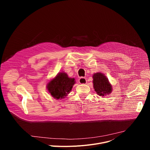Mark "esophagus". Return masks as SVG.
<instances>
[{"label":"esophagus","mask_w":150,"mask_h":150,"mask_svg":"<svg viewBox=\"0 0 150 150\" xmlns=\"http://www.w3.org/2000/svg\"><path fill=\"white\" fill-rule=\"evenodd\" d=\"M78 81H79V83L85 84V83H87V79H86V78H85L81 77V78L79 79Z\"/></svg>","instance_id":"obj_1"}]
</instances>
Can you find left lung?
<instances>
[{"mask_svg":"<svg viewBox=\"0 0 150 150\" xmlns=\"http://www.w3.org/2000/svg\"><path fill=\"white\" fill-rule=\"evenodd\" d=\"M93 85L96 92L100 96H104L111 93L112 87L108 79L104 74L98 72L93 75Z\"/></svg>","mask_w":150,"mask_h":150,"instance_id":"obj_1","label":"left lung"}]
</instances>
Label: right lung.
Segmentation results:
<instances>
[{"label":"right lung","mask_w":150,"mask_h":150,"mask_svg":"<svg viewBox=\"0 0 150 150\" xmlns=\"http://www.w3.org/2000/svg\"><path fill=\"white\" fill-rule=\"evenodd\" d=\"M75 83L74 78H70L67 74L60 72L48 83L47 88L53 97L59 99L69 93Z\"/></svg>","instance_id":"obj_1"}]
</instances>
